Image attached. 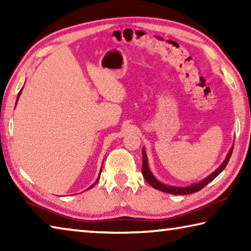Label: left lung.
<instances>
[{"label": "left lung", "instance_id": "obj_1", "mask_svg": "<svg viewBox=\"0 0 251 251\" xmlns=\"http://www.w3.org/2000/svg\"><path fill=\"white\" fill-rule=\"evenodd\" d=\"M232 150L233 148L231 147L230 151H229L228 155L226 157V159L224 160V163L220 165V166L216 169V171L210 174L209 176L205 179L201 180V182H197V184H194V185H190L188 187H176V186H169V185H165V184H161L160 181H158L155 178V176L152 175L150 167H148V160H147V155H146V151L143 148V166H142V173H143V176L145 178L146 181L150 184L151 187H154V188L160 190V192H164V193H168V194H173V195H188V194H193V193H196L199 192L201 188H203L207 184H209L211 180H214L216 177H217L220 173H222L225 167L227 166L229 159H230L231 154H232Z\"/></svg>", "mask_w": 251, "mask_h": 251}]
</instances>
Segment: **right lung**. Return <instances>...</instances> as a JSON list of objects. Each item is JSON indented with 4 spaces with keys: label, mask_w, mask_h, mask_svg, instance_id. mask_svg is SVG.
I'll return each mask as SVG.
<instances>
[{
    "label": "right lung",
    "mask_w": 251,
    "mask_h": 251,
    "mask_svg": "<svg viewBox=\"0 0 251 251\" xmlns=\"http://www.w3.org/2000/svg\"><path fill=\"white\" fill-rule=\"evenodd\" d=\"M22 90H23V88H22ZM22 90H21V91H20V92H19V95H18V99H16V103H18V100H19V97H20V95H21V93H22ZM100 173H101V168H100ZM99 180H100V176H99V178H97V179H96V181H95V182H94V184H93V185H92V186H91V187H88V188H87V189H91V188H93V187H94V186H95V185H96V182H97V181H99Z\"/></svg>",
    "instance_id": "right-lung-1"
}]
</instances>
